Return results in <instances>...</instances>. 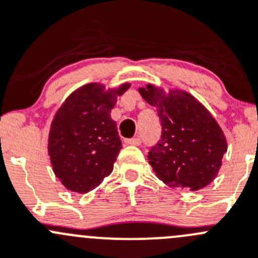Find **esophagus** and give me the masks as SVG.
Listing matches in <instances>:
<instances>
[{
	"instance_id": "obj_1",
	"label": "esophagus",
	"mask_w": 258,
	"mask_h": 258,
	"mask_svg": "<svg viewBox=\"0 0 258 258\" xmlns=\"http://www.w3.org/2000/svg\"><path fill=\"white\" fill-rule=\"evenodd\" d=\"M127 144L130 145H135V146H140V145L142 144L141 139L140 137H134V139H130V140H126Z\"/></svg>"
}]
</instances>
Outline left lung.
Listing matches in <instances>:
<instances>
[{"instance_id": "1", "label": "left lung", "mask_w": 258, "mask_h": 258, "mask_svg": "<svg viewBox=\"0 0 258 258\" xmlns=\"http://www.w3.org/2000/svg\"><path fill=\"white\" fill-rule=\"evenodd\" d=\"M139 92L156 107L161 124V137L147 155L156 176L169 186L191 191L213 181L227 141L206 107L186 92L164 94L152 86Z\"/></svg>"}]
</instances>
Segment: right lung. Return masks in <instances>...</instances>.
<instances>
[{
  "instance_id": "right-lung-1",
  "label": "right lung",
  "mask_w": 258,
  "mask_h": 258,
  "mask_svg": "<svg viewBox=\"0 0 258 258\" xmlns=\"http://www.w3.org/2000/svg\"><path fill=\"white\" fill-rule=\"evenodd\" d=\"M128 88L123 84L117 91H106L101 84H87L72 93L55 114L49 156L55 175L72 191L94 189L113 170L122 141L111 109L117 96Z\"/></svg>"
}]
</instances>
